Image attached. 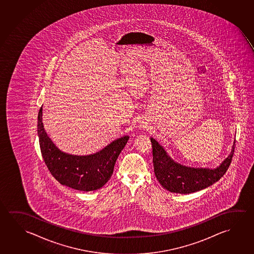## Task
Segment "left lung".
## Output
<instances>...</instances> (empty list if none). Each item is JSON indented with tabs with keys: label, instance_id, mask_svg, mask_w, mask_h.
Returning <instances> with one entry per match:
<instances>
[{
	"label": "left lung",
	"instance_id": "left-lung-1",
	"mask_svg": "<svg viewBox=\"0 0 254 254\" xmlns=\"http://www.w3.org/2000/svg\"><path fill=\"white\" fill-rule=\"evenodd\" d=\"M152 143L154 173L158 183L167 190L179 194L199 191L216 183L224 175L232 160L235 143L229 156L215 168L190 167L175 161L158 141L150 137Z\"/></svg>",
	"mask_w": 254,
	"mask_h": 254
}]
</instances>
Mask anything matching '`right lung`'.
<instances>
[{
  "instance_id": "add662e5",
  "label": "right lung",
  "mask_w": 254,
  "mask_h": 254,
  "mask_svg": "<svg viewBox=\"0 0 254 254\" xmlns=\"http://www.w3.org/2000/svg\"><path fill=\"white\" fill-rule=\"evenodd\" d=\"M37 128L42 158L51 175L62 185L80 191L96 190L108 182L129 139L128 135L121 136L96 153L79 156L64 152L49 137L42 122V107Z\"/></svg>"
}]
</instances>
